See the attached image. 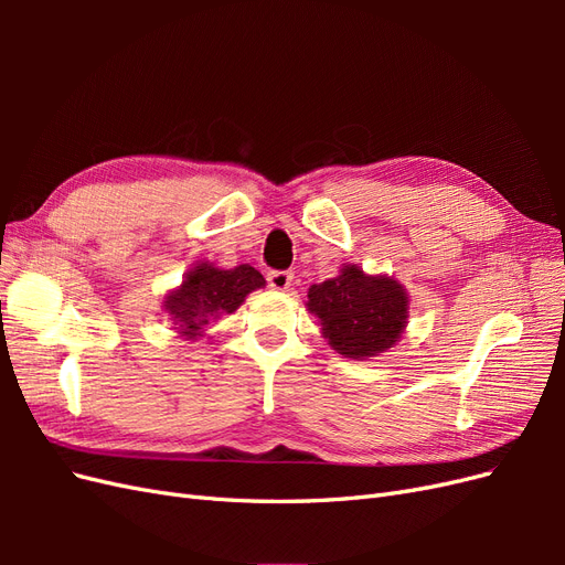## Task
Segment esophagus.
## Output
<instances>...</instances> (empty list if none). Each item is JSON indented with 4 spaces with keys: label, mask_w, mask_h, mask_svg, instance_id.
<instances>
[{
    "label": "esophagus",
    "mask_w": 565,
    "mask_h": 565,
    "mask_svg": "<svg viewBox=\"0 0 565 565\" xmlns=\"http://www.w3.org/2000/svg\"><path fill=\"white\" fill-rule=\"evenodd\" d=\"M292 270H268V287L273 289H287L289 285H292Z\"/></svg>",
    "instance_id": "esophagus-1"
}]
</instances>
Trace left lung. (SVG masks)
Segmentation results:
<instances>
[{
	"instance_id": "left-lung-1",
	"label": "left lung",
	"mask_w": 565,
	"mask_h": 565,
	"mask_svg": "<svg viewBox=\"0 0 565 565\" xmlns=\"http://www.w3.org/2000/svg\"><path fill=\"white\" fill-rule=\"evenodd\" d=\"M309 311L320 318L330 347L355 361L377 355L401 339L407 318L405 289L386 276L344 266L341 276L309 287Z\"/></svg>"
}]
</instances>
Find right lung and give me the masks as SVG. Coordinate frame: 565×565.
<instances>
[{"instance_id":"add662e5","label":"right lung","mask_w":565,"mask_h":565,"mask_svg":"<svg viewBox=\"0 0 565 565\" xmlns=\"http://www.w3.org/2000/svg\"><path fill=\"white\" fill-rule=\"evenodd\" d=\"M264 285L266 280L262 273L247 264L231 270L198 264L177 292L167 297L164 309L181 334L195 339L212 318L218 313H233L252 289Z\"/></svg>"}]
</instances>
